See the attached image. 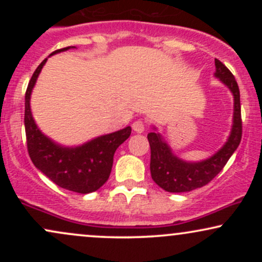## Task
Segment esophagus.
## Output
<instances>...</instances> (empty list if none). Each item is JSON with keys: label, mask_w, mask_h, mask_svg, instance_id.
Wrapping results in <instances>:
<instances>
[{"label": "esophagus", "mask_w": 262, "mask_h": 262, "mask_svg": "<svg viewBox=\"0 0 262 262\" xmlns=\"http://www.w3.org/2000/svg\"><path fill=\"white\" fill-rule=\"evenodd\" d=\"M132 128H133L135 133H143V132L145 130V123L143 121H135L133 123V125H132Z\"/></svg>", "instance_id": "esophagus-1"}]
</instances>
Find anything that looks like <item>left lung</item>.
Listing matches in <instances>:
<instances>
[{
	"mask_svg": "<svg viewBox=\"0 0 262 262\" xmlns=\"http://www.w3.org/2000/svg\"><path fill=\"white\" fill-rule=\"evenodd\" d=\"M214 76L229 89L234 98L233 124L230 134L224 145L208 159L201 161H186L173 154L171 146L158 129L148 134L151 150L150 172L158 186L167 192H189L207 185L221 172L230 156L239 146L242 140V112H240V92L233 74L218 59L214 60Z\"/></svg>",
	"mask_w": 262,
	"mask_h": 262,
	"instance_id": "8db88e82",
	"label": "left lung"
}]
</instances>
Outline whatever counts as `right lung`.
<instances>
[{"label":"right lung","mask_w":262,"mask_h":262,"mask_svg":"<svg viewBox=\"0 0 262 262\" xmlns=\"http://www.w3.org/2000/svg\"><path fill=\"white\" fill-rule=\"evenodd\" d=\"M74 48L76 47L55 50L48 58ZM48 58L34 71L26 92L25 127L29 156L34 166L61 188L82 194L95 192L110 177L114 152L128 139L132 128L125 127L113 133L100 135L76 146L61 145L45 135L38 128L32 114L31 96Z\"/></svg>","instance_id":"add662e5"}]
</instances>
